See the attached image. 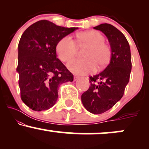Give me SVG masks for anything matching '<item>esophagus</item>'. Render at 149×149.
<instances>
[{
  "mask_svg": "<svg viewBox=\"0 0 149 149\" xmlns=\"http://www.w3.org/2000/svg\"><path fill=\"white\" fill-rule=\"evenodd\" d=\"M80 77L78 76H76V75H75L74 76V78H73V79H74V80H77L78 79V78H79Z\"/></svg>",
  "mask_w": 149,
  "mask_h": 149,
  "instance_id": "obj_1",
  "label": "esophagus"
}]
</instances>
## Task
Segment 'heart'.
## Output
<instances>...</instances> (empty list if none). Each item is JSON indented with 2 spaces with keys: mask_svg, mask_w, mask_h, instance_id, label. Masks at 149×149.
Masks as SVG:
<instances>
[{
  "mask_svg": "<svg viewBox=\"0 0 149 149\" xmlns=\"http://www.w3.org/2000/svg\"><path fill=\"white\" fill-rule=\"evenodd\" d=\"M105 38L97 31H88L78 34L77 42L80 46H88L85 51V59H75L68 63L69 69L76 74H87L93 72L97 65L102 67L109 63L111 58V47L104 42ZM78 45L71 36H66L59 40L57 45L58 57L64 62L69 61L76 54Z\"/></svg>",
  "mask_w": 149,
  "mask_h": 149,
  "instance_id": "b5f03b06",
  "label": "heart"
}]
</instances>
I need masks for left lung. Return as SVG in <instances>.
Wrapping results in <instances>:
<instances>
[{
	"label": "left lung",
	"instance_id": "1",
	"mask_svg": "<svg viewBox=\"0 0 149 149\" xmlns=\"http://www.w3.org/2000/svg\"><path fill=\"white\" fill-rule=\"evenodd\" d=\"M107 37L111 54L110 62L102 72L90 76V86L81 95L85 109L101 114L113 107L124 95L132 69L130 47L123 33L109 24L94 27Z\"/></svg>",
	"mask_w": 149,
	"mask_h": 149
}]
</instances>
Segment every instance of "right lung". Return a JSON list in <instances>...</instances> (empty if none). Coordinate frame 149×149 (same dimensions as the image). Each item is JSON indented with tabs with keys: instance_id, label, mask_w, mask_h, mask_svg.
<instances>
[{
	"instance_id": "obj_1",
	"label": "right lung",
	"mask_w": 149,
	"mask_h": 149,
	"mask_svg": "<svg viewBox=\"0 0 149 149\" xmlns=\"http://www.w3.org/2000/svg\"><path fill=\"white\" fill-rule=\"evenodd\" d=\"M76 29L40 20L22 35L17 71L21 99L32 110L41 111L52 107L59 85L73 80V75L57 57L56 47L61 39Z\"/></svg>"
}]
</instances>
